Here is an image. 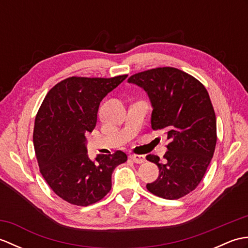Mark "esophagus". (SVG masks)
<instances>
[{"instance_id":"esophagus-1","label":"esophagus","mask_w":248,"mask_h":248,"mask_svg":"<svg viewBox=\"0 0 248 248\" xmlns=\"http://www.w3.org/2000/svg\"><path fill=\"white\" fill-rule=\"evenodd\" d=\"M130 159L134 163H138V164H141V163H144L146 161L145 155H130Z\"/></svg>"}]
</instances>
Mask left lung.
Segmentation results:
<instances>
[{
    "label": "left lung",
    "instance_id": "8db88e82",
    "mask_svg": "<svg viewBox=\"0 0 248 248\" xmlns=\"http://www.w3.org/2000/svg\"><path fill=\"white\" fill-rule=\"evenodd\" d=\"M128 82L148 94L151 127L164 130L170 141L163 162L157 155L146 156L159 167V177L147 189L170 200L186 196L202 181L217 145V117L207 89L172 67L136 73Z\"/></svg>",
    "mask_w": 248,
    "mask_h": 248
}]
</instances>
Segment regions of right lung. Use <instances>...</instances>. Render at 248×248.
Here are the masks:
<instances>
[{
	"label": "right lung",
	"instance_id": "add662e5",
	"mask_svg": "<svg viewBox=\"0 0 248 248\" xmlns=\"http://www.w3.org/2000/svg\"><path fill=\"white\" fill-rule=\"evenodd\" d=\"M127 77L68 78L51 89L36 115L33 141L40 172L69 203L86 207L101 200L112 187L115 167L128 159L118 150L91 160L86 147L100 102Z\"/></svg>",
	"mask_w": 248,
	"mask_h": 248
}]
</instances>
